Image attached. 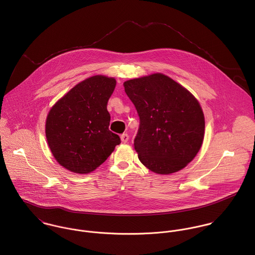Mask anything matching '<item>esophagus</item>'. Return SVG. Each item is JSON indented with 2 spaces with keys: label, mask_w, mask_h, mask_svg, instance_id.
I'll return each instance as SVG.
<instances>
[{
  "label": "esophagus",
  "mask_w": 255,
  "mask_h": 255,
  "mask_svg": "<svg viewBox=\"0 0 255 255\" xmlns=\"http://www.w3.org/2000/svg\"><path fill=\"white\" fill-rule=\"evenodd\" d=\"M120 139H121L122 142H127L128 140H129V135L126 134V133H124V134H122V135L120 136Z\"/></svg>",
  "instance_id": "34e87169"
}]
</instances>
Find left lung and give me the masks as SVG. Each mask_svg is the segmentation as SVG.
<instances>
[{"instance_id": "obj_1", "label": "left lung", "mask_w": 255, "mask_h": 255, "mask_svg": "<svg viewBox=\"0 0 255 255\" xmlns=\"http://www.w3.org/2000/svg\"><path fill=\"white\" fill-rule=\"evenodd\" d=\"M140 126L134 146L141 163L170 174L190 163L202 144L204 116L196 98L161 73L124 82Z\"/></svg>"}]
</instances>
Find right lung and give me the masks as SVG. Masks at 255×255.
<instances>
[{"instance_id": "add662e5", "label": "right lung", "mask_w": 255, "mask_h": 255, "mask_svg": "<svg viewBox=\"0 0 255 255\" xmlns=\"http://www.w3.org/2000/svg\"><path fill=\"white\" fill-rule=\"evenodd\" d=\"M116 81L103 75L73 87L52 108L46 137L57 162L74 173L86 174L104 163L121 141L110 131L108 103Z\"/></svg>"}]
</instances>
